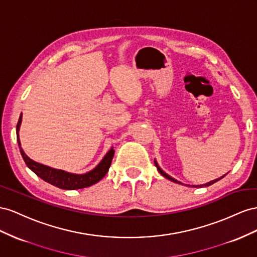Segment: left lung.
<instances>
[{"label": "left lung", "mask_w": 257, "mask_h": 257, "mask_svg": "<svg viewBox=\"0 0 257 257\" xmlns=\"http://www.w3.org/2000/svg\"><path fill=\"white\" fill-rule=\"evenodd\" d=\"M154 163H155V166H156V168H157V170L159 171V173L163 175V177H165L166 179H168V180H170V181H172V182H174V183H179V184H182L181 182H179V181H177L175 179H173V178H171L170 175H168L166 172H164L163 170L160 169V167L158 166V164H157V161L156 160H154ZM226 175V174H225ZM225 175H223V177H221V178H218V179H216V180H213V181H211V182H209V183H207V184H203V185H193V187H202V186H210V185H212V184H214L215 182H217V181H219L221 179H223Z\"/></svg>", "instance_id": "1"}]
</instances>
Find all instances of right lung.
<instances>
[{"instance_id": "obj_1", "label": "right lung", "mask_w": 257, "mask_h": 257, "mask_svg": "<svg viewBox=\"0 0 257 257\" xmlns=\"http://www.w3.org/2000/svg\"><path fill=\"white\" fill-rule=\"evenodd\" d=\"M21 120H23V114H21L19 117L17 128H16L17 142L19 145L21 156H23L26 165L42 180L61 189L73 190V189L85 188V187L96 184V183H98L101 179H103L104 175L107 173L109 166H111V163H112L114 153H115L113 148L106 153V155L100 161L99 165L94 168V169H92L89 172H86L84 174H75V173L65 172L59 169H54V168L39 164L36 163V161L32 160L31 158H29L25 154L24 150L21 149V144L19 140V128L21 124Z\"/></svg>"}]
</instances>
